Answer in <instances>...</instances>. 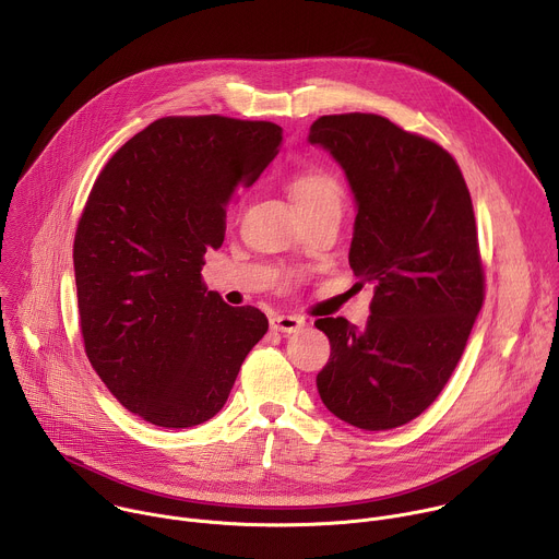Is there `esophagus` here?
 <instances>
[{
    "label": "esophagus",
    "mask_w": 559,
    "mask_h": 559,
    "mask_svg": "<svg viewBox=\"0 0 559 559\" xmlns=\"http://www.w3.org/2000/svg\"><path fill=\"white\" fill-rule=\"evenodd\" d=\"M270 325H272V330H276V332H287V334H292V332L302 330V328L307 325V321H305L302 316H287V313H278V316H274V318H272Z\"/></svg>",
    "instance_id": "34e87169"
}]
</instances>
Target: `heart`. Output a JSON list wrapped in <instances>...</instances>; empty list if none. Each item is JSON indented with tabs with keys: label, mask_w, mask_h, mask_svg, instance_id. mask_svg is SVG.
<instances>
[{
	"label": "heart",
	"mask_w": 559,
	"mask_h": 559,
	"mask_svg": "<svg viewBox=\"0 0 559 559\" xmlns=\"http://www.w3.org/2000/svg\"><path fill=\"white\" fill-rule=\"evenodd\" d=\"M289 192L300 212L323 205L341 207L343 201L341 181L323 168H305L292 175Z\"/></svg>",
	"instance_id": "obj_1"
}]
</instances>
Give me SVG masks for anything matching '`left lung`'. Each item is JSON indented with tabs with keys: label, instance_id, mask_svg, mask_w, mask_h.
I'll list each match as a JSON object with an SVG mask.
<instances>
[{
	"label": "left lung",
	"instance_id": "8db88e82",
	"mask_svg": "<svg viewBox=\"0 0 559 559\" xmlns=\"http://www.w3.org/2000/svg\"><path fill=\"white\" fill-rule=\"evenodd\" d=\"M309 141L343 166L358 214L349 265L371 285V316L313 323L332 345L316 384L341 420L386 431L418 418L449 382L485 302V267L468 188L436 141L386 117H318Z\"/></svg>",
	"mask_w": 559,
	"mask_h": 559
}]
</instances>
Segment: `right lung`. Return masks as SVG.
Here are the masks:
<instances>
[{
  "label": "right lung",
  "instance_id": "right-lung-1",
  "mask_svg": "<svg viewBox=\"0 0 559 559\" xmlns=\"http://www.w3.org/2000/svg\"><path fill=\"white\" fill-rule=\"evenodd\" d=\"M281 143L272 121L164 117L108 158L88 194L72 246L79 330L97 376L150 425L214 418L267 332L261 309L229 307L201 270L234 192Z\"/></svg>",
  "mask_w": 559,
  "mask_h": 559
}]
</instances>
